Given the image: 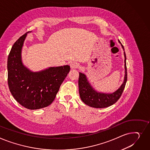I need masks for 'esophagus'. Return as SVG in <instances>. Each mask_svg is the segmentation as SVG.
<instances>
[{
  "label": "esophagus",
  "mask_w": 150,
  "mask_h": 150,
  "mask_svg": "<svg viewBox=\"0 0 150 150\" xmlns=\"http://www.w3.org/2000/svg\"><path fill=\"white\" fill-rule=\"evenodd\" d=\"M70 66H71V69H76V68H78L79 67V63L74 62H72L71 63Z\"/></svg>",
  "instance_id": "34e87169"
}]
</instances>
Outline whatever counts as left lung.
Instances as JSON below:
<instances>
[{"label": "left lung", "instance_id": "1", "mask_svg": "<svg viewBox=\"0 0 150 150\" xmlns=\"http://www.w3.org/2000/svg\"><path fill=\"white\" fill-rule=\"evenodd\" d=\"M119 42H121L118 40ZM121 46L124 50L123 45ZM125 57V76L123 83L116 91L112 93H105L98 92L92 87L88 81L85 74L79 72L78 86L79 96L83 102L86 105L94 108H105L112 105L116 103L120 98L127 83V72L126 66V55L124 52Z\"/></svg>", "mask_w": 150, "mask_h": 150}]
</instances>
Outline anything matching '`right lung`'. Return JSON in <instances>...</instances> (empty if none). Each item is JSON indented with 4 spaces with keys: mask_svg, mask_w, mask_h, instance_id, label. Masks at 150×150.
<instances>
[{
    "mask_svg": "<svg viewBox=\"0 0 150 150\" xmlns=\"http://www.w3.org/2000/svg\"><path fill=\"white\" fill-rule=\"evenodd\" d=\"M27 33L14 43L9 54L8 84L12 95L20 104L28 109L37 110L54 101L70 71V66L51 67L40 72H31L22 62V49Z\"/></svg>",
    "mask_w": 150,
    "mask_h": 150,
    "instance_id": "1",
    "label": "right lung"
}]
</instances>
